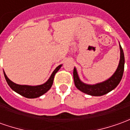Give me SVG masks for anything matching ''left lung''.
Masks as SVG:
<instances>
[{
	"label": "left lung",
	"mask_w": 130,
	"mask_h": 130,
	"mask_svg": "<svg viewBox=\"0 0 130 130\" xmlns=\"http://www.w3.org/2000/svg\"><path fill=\"white\" fill-rule=\"evenodd\" d=\"M120 60L117 70L114 73L112 76L103 83L93 85L83 83L79 79L76 69L74 68L73 78L77 88L87 95H92V96H102L108 93L109 92L112 91L117 87L122 77L124 68V53L120 45Z\"/></svg>",
	"instance_id": "left-lung-1"
}]
</instances>
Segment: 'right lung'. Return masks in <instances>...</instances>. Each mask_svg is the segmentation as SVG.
I'll list each match as a JSON object with an SVG mask.
<instances>
[{"label": "right lung", "mask_w": 130, "mask_h": 130, "mask_svg": "<svg viewBox=\"0 0 130 130\" xmlns=\"http://www.w3.org/2000/svg\"><path fill=\"white\" fill-rule=\"evenodd\" d=\"M61 66L62 65H60L55 68L53 72L52 73L49 80H47L45 83L41 85H37V86L21 85L14 83L11 80H10L8 78V77L6 76V73H5L4 71H3V72H4V76H5L7 83L8 84L10 87L13 90L16 92L17 93L20 94V95L23 96L25 98H38L40 96L43 95V94H45L46 92H47L50 90V87H52L55 75L59 70V69L61 68Z\"/></svg>", "instance_id": "right-lung-1"}]
</instances>
